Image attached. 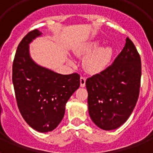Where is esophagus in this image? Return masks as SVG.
I'll return each mask as SVG.
<instances>
[{"mask_svg": "<svg viewBox=\"0 0 153 153\" xmlns=\"http://www.w3.org/2000/svg\"><path fill=\"white\" fill-rule=\"evenodd\" d=\"M86 77L84 76H81V78H80V86L82 87H84L86 86Z\"/></svg>", "mask_w": 153, "mask_h": 153, "instance_id": "1", "label": "esophagus"}]
</instances>
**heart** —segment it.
Listing matches in <instances>:
<instances>
[{
  "mask_svg": "<svg viewBox=\"0 0 153 153\" xmlns=\"http://www.w3.org/2000/svg\"><path fill=\"white\" fill-rule=\"evenodd\" d=\"M100 42L98 40L82 44L76 51L79 56H86L83 61L85 69L90 73H100L103 71L111 61L114 51L110 47L98 48Z\"/></svg>",
  "mask_w": 153,
  "mask_h": 153,
  "instance_id": "heart-1",
  "label": "heart"
}]
</instances>
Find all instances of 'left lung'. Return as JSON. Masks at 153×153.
Wrapping results in <instances>:
<instances>
[{"label": "left lung", "mask_w": 153, "mask_h": 153, "mask_svg": "<svg viewBox=\"0 0 153 153\" xmlns=\"http://www.w3.org/2000/svg\"><path fill=\"white\" fill-rule=\"evenodd\" d=\"M141 61L129 38L110 66L86 81L89 114L104 130L123 125L136 106L140 93Z\"/></svg>", "instance_id": "1"}]
</instances>
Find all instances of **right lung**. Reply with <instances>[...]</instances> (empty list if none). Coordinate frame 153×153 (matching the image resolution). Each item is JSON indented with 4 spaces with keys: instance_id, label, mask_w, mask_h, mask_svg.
Instances as JSON below:
<instances>
[{
    "instance_id": "obj_1",
    "label": "right lung",
    "mask_w": 153,
    "mask_h": 153,
    "mask_svg": "<svg viewBox=\"0 0 153 153\" xmlns=\"http://www.w3.org/2000/svg\"><path fill=\"white\" fill-rule=\"evenodd\" d=\"M41 34L39 30H32L18 45L13 63V83L23 118L35 130L47 133L62 121L66 103L80 86V75L58 74L32 59L28 44Z\"/></svg>"
}]
</instances>
